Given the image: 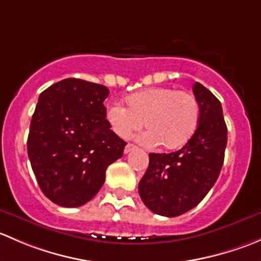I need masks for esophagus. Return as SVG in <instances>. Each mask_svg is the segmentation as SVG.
<instances>
[{
    "label": "esophagus",
    "mask_w": 261,
    "mask_h": 261,
    "mask_svg": "<svg viewBox=\"0 0 261 261\" xmlns=\"http://www.w3.org/2000/svg\"><path fill=\"white\" fill-rule=\"evenodd\" d=\"M135 149H136L135 145H133V144H127V145L125 146V149H123V152H125V154H128V152L133 151V150Z\"/></svg>",
    "instance_id": "34e87169"
}]
</instances>
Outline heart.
<instances>
[{"mask_svg":"<svg viewBox=\"0 0 261 261\" xmlns=\"http://www.w3.org/2000/svg\"><path fill=\"white\" fill-rule=\"evenodd\" d=\"M126 105L127 110L111 105L106 111L110 126L122 139L140 130L144 122V143L175 150L186 145L198 127L201 109L191 92L154 87L128 96Z\"/></svg>","mask_w":261,"mask_h":261,"instance_id":"obj_1","label":"heart"}]
</instances>
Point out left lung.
Here are the masks:
<instances>
[{
  "label": "left lung",
  "instance_id": "obj_1",
  "mask_svg": "<svg viewBox=\"0 0 261 261\" xmlns=\"http://www.w3.org/2000/svg\"><path fill=\"white\" fill-rule=\"evenodd\" d=\"M193 93L201 109L194 135L178 151L149 154V167L139 183L141 201L156 215L175 217L196 207L222 168L227 127L221 102L198 82Z\"/></svg>",
  "mask_w": 261,
  "mask_h": 261
}]
</instances>
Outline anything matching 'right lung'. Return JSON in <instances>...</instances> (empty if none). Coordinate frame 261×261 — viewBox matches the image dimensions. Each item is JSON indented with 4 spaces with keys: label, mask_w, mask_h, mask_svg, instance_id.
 <instances>
[{
    "label": "right lung",
    "mask_w": 261,
    "mask_h": 261,
    "mask_svg": "<svg viewBox=\"0 0 261 261\" xmlns=\"http://www.w3.org/2000/svg\"><path fill=\"white\" fill-rule=\"evenodd\" d=\"M102 84L67 78L39 96L28 154L39 187L54 203L80 207L91 201L120 159L126 143L111 130Z\"/></svg>",
    "instance_id": "1"
}]
</instances>
